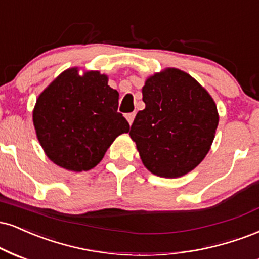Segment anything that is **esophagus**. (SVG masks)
<instances>
[{
	"label": "esophagus",
	"mask_w": 259,
	"mask_h": 259,
	"mask_svg": "<svg viewBox=\"0 0 259 259\" xmlns=\"http://www.w3.org/2000/svg\"><path fill=\"white\" fill-rule=\"evenodd\" d=\"M135 116H136L135 112H133V113H127L126 116H125V117H126V119H127V121H129L130 125H132L133 121H134V119H135Z\"/></svg>",
	"instance_id": "34e87169"
}]
</instances>
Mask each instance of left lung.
Wrapping results in <instances>:
<instances>
[{
  "instance_id": "left-lung-1",
  "label": "left lung",
  "mask_w": 259,
  "mask_h": 259,
  "mask_svg": "<svg viewBox=\"0 0 259 259\" xmlns=\"http://www.w3.org/2000/svg\"><path fill=\"white\" fill-rule=\"evenodd\" d=\"M142 100L146 107L129 134L143 165L160 177L186 175L212 145L219 125L212 98L188 73L167 68L146 80Z\"/></svg>"
}]
</instances>
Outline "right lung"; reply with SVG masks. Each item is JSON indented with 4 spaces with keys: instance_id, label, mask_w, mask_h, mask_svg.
<instances>
[{
    "instance_id": "1",
    "label": "right lung",
    "mask_w": 259,
    "mask_h": 259,
    "mask_svg": "<svg viewBox=\"0 0 259 259\" xmlns=\"http://www.w3.org/2000/svg\"><path fill=\"white\" fill-rule=\"evenodd\" d=\"M117 90L98 71L80 76L62 72L37 99L33 125L52 161L71 171H87L100 163L129 123L118 112Z\"/></svg>"
}]
</instances>
